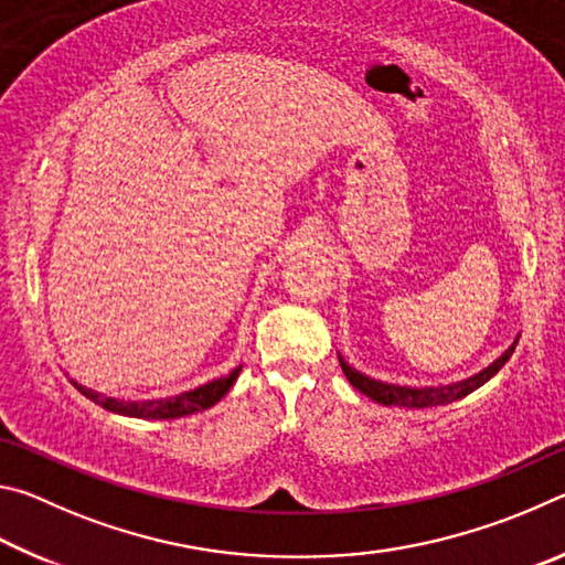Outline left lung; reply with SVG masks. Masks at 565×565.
I'll return each instance as SVG.
<instances>
[{
    "label": "left lung",
    "mask_w": 565,
    "mask_h": 565,
    "mask_svg": "<svg viewBox=\"0 0 565 565\" xmlns=\"http://www.w3.org/2000/svg\"><path fill=\"white\" fill-rule=\"evenodd\" d=\"M515 343H519V341H515ZM515 343L503 353L499 361H493L489 369H483L481 374H476V376L466 379V381H458V384H451V386H436V388H406V386H394V384H381V381H374V379L359 374V371H353L349 363H343V359H339V363H341L343 374H347V379L351 381V386L359 388L361 394H366L369 398H374L376 404L406 406V408H428V406L454 404V401L468 396L478 386H483L486 381L499 374V369H503V363L511 359Z\"/></svg>",
    "instance_id": "8db88e82"
}]
</instances>
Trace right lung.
Returning a JSON list of instances; mask_svg holds the SVG:
<instances>
[{"label": "right lung", "instance_id": "right-lung-1", "mask_svg": "<svg viewBox=\"0 0 565 565\" xmlns=\"http://www.w3.org/2000/svg\"><path fill=\"white\" fill-rule=\"evenodd\" d=\"M238 371L242 369H236L228 376L212 381V384H206V386H199L194 391H186V394H181V396L161 398V401H117V398L102 396L92 388H84L76 384V381H72V384L79 388V394L92 398L94 404H99L102 408L114 411V414L134 416V418H179L186 414H196V411H204L209 406H214L216 401H222L226 391L234 386Z\"/></svg>", "mask_w": 565, "mask_h": 565}]
</instances>
